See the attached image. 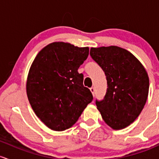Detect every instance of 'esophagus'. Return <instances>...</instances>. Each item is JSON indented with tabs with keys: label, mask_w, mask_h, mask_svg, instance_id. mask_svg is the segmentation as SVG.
I'll return each mask as SVG.
<instances>
[{
	"label": "esophagus",
	"mask_w": 159,
	"mask_h": 159,
	"mask_svg": "<svg viewBox=\"0 0 159 159\" xmlns=\"http://www.w3.org/2000/svg\"><path fill=\"white\" fill-rule=\"evenodd\" d=\"M90 91L92 92V94L94 95V93H95V89H94V87H92V88H90Z\"/></svg>",
	"instance_id": "34e87169"
}]
</instances>
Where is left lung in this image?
<instances>
[{"label":"left lung","instance_id":"obj_1","mask_svg":"<svg viewBox=\"0 0 159 159\" xmlns=\"http://www.w3.org/2000/svg\"><path fill=\"white\" fill-rule=\"evenodd\" d=\"M90 56L103 70L107 81L106 94L96 106L110 127L122 129L136 119L147 102L149 76L131 52L111 46L92 48Z\"/></svg>","mask_w":159,"mask_h":159}]
</instances>
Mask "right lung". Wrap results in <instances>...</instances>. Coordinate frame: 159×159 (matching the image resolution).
I'll use <instances>...</instances> for the list:
<instances>
[{
	"label": "right lung",
	"mask_w": 159,
	"mask_h": 159,
	"mask_svg": "<svg viewBox=\"0 0 159 159\" xmlns=\"http://www.w3.org/2000/svg\"><path fill=\"white\" fill-rule=\"evenodd\" d=\"M89 52V47L52 43L32 63L26 85L28 101L37 117L54 131L70 128L93 100L83 85V74L78 73Z\"/></svg>",
	"instance_id": "obj_1"
}]
</instances>
